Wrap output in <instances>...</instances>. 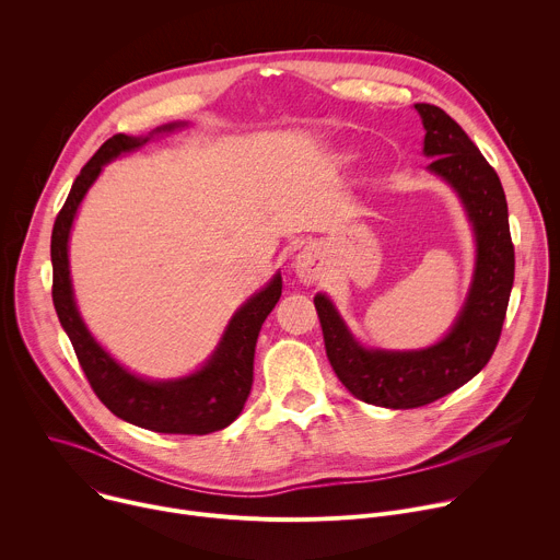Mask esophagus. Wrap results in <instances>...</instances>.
I'll return each mask as SVG.
<instances>
[{"label":"esophagus","instance_id":"34e87169","mask_svg":"<svg viewBox=\"0 0 560 560\" xmlns=\"http://www.w3.org/2000/svg\"><path fill=\"white\" fill-rule=\"evenodd\" d=\"M294 268L303 283H314L318 279V275H322V266H318V257L312 248H305L303 253H299Z\"/></svg>","mask_w":560,"mask_h":560}]
</instances>
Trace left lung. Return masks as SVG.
Returning <instances> with one entry per match:
<instances>
[{"instance_id":"left-lung-1","label":"left lung","mask_w":560,"mask_h":560,"mask_svg":"<svg viewBox=\"0 0 560 560\" xmlns=\"http://www.w3.org/2000/svg\"><path fill=\"white\" fill-rule=\"evenodd\" d=\"M423 119L428 166L460 197L476 236V270L467 301L443 341L425 350H368L354 341L326 294L314 296L326 352L339 381L370 406L410 410L465 385L492 359L514 283L508 201L497 171L467 132L439 106L415 104Z\"/></svg>"}]
</instances>
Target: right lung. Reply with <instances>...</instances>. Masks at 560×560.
I'll use <instances>...</instances> for the list:
<instances>
[{"label":"right lung","mask_w":560,"mask_h":560,"mask_svg":"<svg viewBox=\"0 0 560 560\" xmlns=\"http://www.w3.org/2000/svg\"><path fill=\"white\" fill-rule=\"evenodd\" d=\"M184 124H168L154 132H168ZM148 141L141 137H110L91 162L77 175L66 203L61 206L50 238L52 259V303L74 354L100 401L119 419L162 434H210L230 425L242 415L253 387V363L259 330L281 296V275L234 312L221 343L208 363L190 376L177 381H145L124 370L86 330L77 312L70 270L68 236L74 212L84 195L100 177L104 164L121 152Z\"/></svg>","instance_id":"obj_1"}]
</instances>
